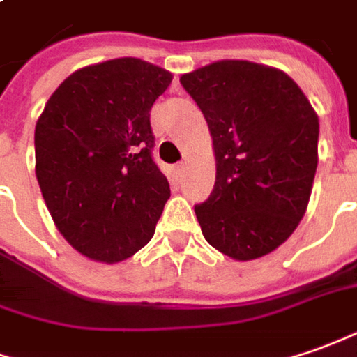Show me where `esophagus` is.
Listing matches in <instances>:
<instances>
[{"instance_id": "obj_1", "label": "esophagus", "mask_w": 357, "mask_h": 357, "mask_svg": "<svg viewBox=\"0 0 357 357\" xmlns=\"http://www.w3.org/2000/svg\"><path fill=\"white\" fill-rule=\"evenodd\" d=\"M183 168H185V162H179L178 166H176V172H178V174H181V172H183Z\"/></svg>"}]
</instances>
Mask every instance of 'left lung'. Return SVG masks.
<instances>
[{
  "mask_svg": "<svg viewBox=\"0 0 357 357\" xmlns=\"http://www.w3.org/2000/svg\"><path fill=\"white\" fill-rule=\"evenodd\" d=\"M209 125L217 179L195 205L203 236L232 260L280 248L299 227L319 164V115L278 68L219 60L179 77Z\"/></svg>",
  "mask_w": 357,
  "mask_h": 357,
  "instance_id": "1",
  "label": "left lung"
}]
</instances>
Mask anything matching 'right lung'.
Returning a JSON list of instances; mask_svg holds the SVG:
<instances>
[{
  "mask_svg": "<svg viewBox=\"0 0 357 357\" xmlns=\"http://www.w3.org/2000/svg\"><path fill=\"white\" fill-rule=\"evenodd\" d=\"M172 77L140 58L79 68L36 121L35 172L48 213L89 260H127L154 236L169 183L150 154V109Z\"/></svg>",
  "mask_w": 357,
  "mask_h": 357,
  "instance_id": "obj_1",
  "label": "right lung"
}]
</instances>
